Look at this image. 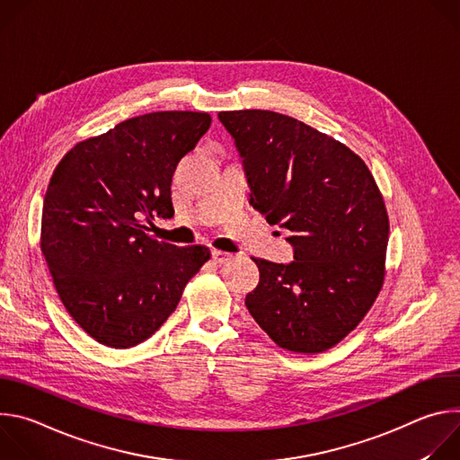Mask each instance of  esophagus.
<instances>
[{
  "label": "esophagus",
  "instance_id": "esophagus-1",
  "mask_svg": "<svg viewBox=\"0 0 460 460\" xmlns=\"http://www.w3.org/2000/svg\"><path fill=\"white\" fill-rule=\"evenodd\" d=\"M231 258H233L231 252H226V251H220V249L213 251V260L217 261V264H226V261H229Z\"/></svg>",
  "mask_w": 460,
  "mask_h": 460
}]
</instances>
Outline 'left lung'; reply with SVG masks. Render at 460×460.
<instances>
[{"label": "left lung", "instance_id": "left-lung-1", "mask_svg": "<svg viewBox=\"0 0 460 460\" xmlns=\"http://www.w3.org/2000/svg\"><path fill=\"white\" fill-rule=\"evenodd\" d=\"M251 187V206L291 231V264L252 258L260 282L245 305L293 353L337 346L362 322L385 275L382 192L349 147L273 111H222Z\"/></svg>", "mask_w": 460, "mask_h": 460}]
</instances>
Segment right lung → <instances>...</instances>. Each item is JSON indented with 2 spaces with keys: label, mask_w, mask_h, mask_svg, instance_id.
Instances as JSON below:
<instances>
[{
  "label": "right lung",
  "mask_w": 460,
  "mask_h": 460,
  "mask_svg": "<svg viewBox=\"0 0 460 460\" xmlns=\"http://www.w3.org/2000/svg\"><path fill=\"white\" fill-rule=\"evenodd\" d=\"M209 125L208 112L142 114L76 144L52 172L41 252L63 307L107 348L153 337L211 258L206 245L158 242L144 224L174 215L172 172Z\"/></svg>",
  "instance_id": "1"
}]
</instances>
